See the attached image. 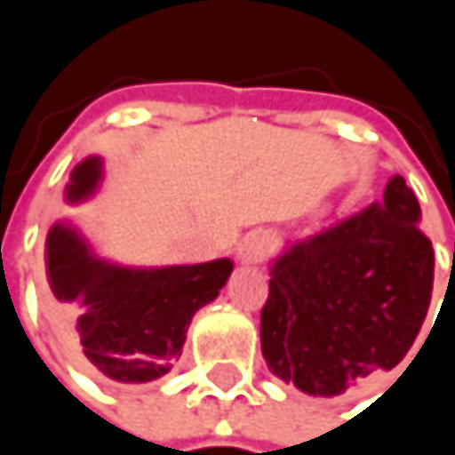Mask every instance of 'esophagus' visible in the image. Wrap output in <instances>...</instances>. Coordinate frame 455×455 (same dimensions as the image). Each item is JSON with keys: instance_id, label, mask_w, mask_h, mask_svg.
<instances>
[{"instance_id": "34e87169", "label": "esophagus", "mask_w": 455, "mask_h": 455, "mask_svg": "<svg viewBox=\"0 0 455 455\" xmlns=\"http://www.w3.org/2000/svg\"><path fill=\"white\" fill-rule=\"evenodd\" d=\"M271 247H274V242H271V236L266 231H252L236 244V260L244 263V266L260 263L271 252Z\"/></svg>"}]
</instances>
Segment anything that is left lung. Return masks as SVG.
Masks as SVG:
<instances>
[{
  "instance_id": "obj_1",
  "label": "left lung",
  "mask_w": 455,
  "mask_h": 455,
  "mask_svg": "<svg viewBox=\"0 0 455 455\" xmlns=\"http://www.w3.org/2000/svg\"><path fill=\"white\" fill-rule=\"evenodd\" d=\"M419 221L416 195L393 176L382 203L292 242L271 263L260 350L276 379L337 398L406 358L435 279Z\"/></svg>"
}]
</instances>
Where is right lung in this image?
Instances as JSON below:
<instances>
[{
	"instance_id": "right-lung-1",
	"label": "right lung",
	"mask_w": 455,
	"mask_h": 455,
	"mask_svg": "<svg viewBox=\"0 0 455 455\" xmlns=\"http://www.w3.org/2000/svg\"><path fill=\"white\" fill-rule=\"evenodd\" d=\"M102 157L70 171L65 203H86L102 184ZM52 311L81 363L110 382L141 385L173 369L192 316L219 298L234 263L134 268L100 258L81 228L57 221L46 234Z\"/></svg>"
}]
</instances>
